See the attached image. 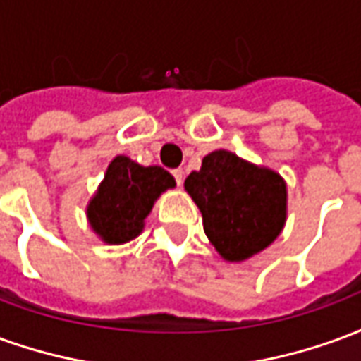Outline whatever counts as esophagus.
I'll return each instance as SVG.
<instances>
[{
    "instance_id": "esophagus-1",
    "label": "esophagus",
    "mask_w": 361,
    "mask_h": 361,
    "mask_svg": "<svg viewBox=\"0 0 361 361\" xmlns=\"http://www.w3.org/2000/svg\"><path fill=\"white\" fill-rule=\"evenodd\" d=\"M173 178H176V183H178V185H181V183H183V170H181V168H178V170H173Z\"/></svg>"
}]
</instances>
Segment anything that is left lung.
I'll return each mask as SVG.
<instances>
[{
    "mask_svg": "<svg viewBox=\"0 0 361 361\" xmlns=\"http://www.w3.org/2000/svg\"><path fill=\"white\" fill-rule=\"evenodd\" d=\"M183 188L203 214L209 242L230 263L267 250L286 224L284 178L226 149L207 154L201 170L189 173Z\"/></svg>",
    "mask_w": 361,
    "mask_h": 361,
    "instance_id": "1",
    "label": "left lung"
}]
</instances>
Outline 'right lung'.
Here are the masks:
<instances>
[{"mask_svg": "<svg viewBox=\"0 0 361 361\" xmlns=\"http://www.w3.org/2000/svg\"><path fill=\"white\" fill-rule=\"evenodd\" d=\"M173 188L176 180L164 168L141 166L118 154L87 204L90 230L108 245L131 242L145 230L158 197Z\"/></svg>", "mask_w": 361, "mask_h": 361, "instance_id": "obj_1", "label": "right lung"}]
</instances>
